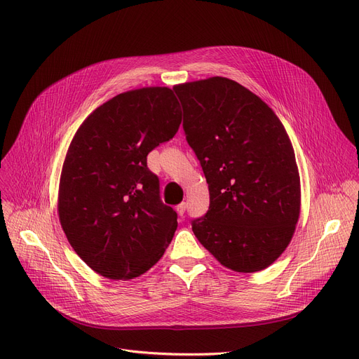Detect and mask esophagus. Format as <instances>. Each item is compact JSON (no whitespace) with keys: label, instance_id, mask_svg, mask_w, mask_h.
<instances>
[{"label":"esophagus","instance_id":"1","mask_svg":"<svg viewBox=\"0 0 359 359\" xmlns=\"http://www.w3.org/2000/svg\"><path fill=\"white\" fill-rule=\"evenodd\" d=\"M176 211H177V214H179L180 217H183V214H184V211H186V203L182 202L180 205H177V206H176Z\"/></svg>","mask_w":359,"mask_h":359}]
</instances>
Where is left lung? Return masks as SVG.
I'll return each instance as SVG.
<instances>
[{"mask_svg":"<svg viewBox=\"0 0 359 359\" xmlns=\"http://www.w3.org/2000/svg\"><path fill=\"white\" fill-rule=\"evenodd\" d=\"M183 129L210 189L192 221L202 246L236 272L266 269L284 253L299 217L294 148L275 111L241 84L211 77L175 86Z\"/></svg>","mask_w":359,"mask_h":359,"instance_id":"obj_1","label":"left lung"}]
</instances>
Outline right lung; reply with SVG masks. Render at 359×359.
<instances>
[{
	"mask_svg": "<svg viewBox=\"0 0 359 359\" xmlns=\"http://www.w3.org/2000/svg\"><path fill=\"white\" fill-rule=\"evenodd\" d=\"M173 90L121 93L81 123L62 165L58 214L62 230L87 265L109 279L145 273L164 255L177 214L160 199L147 156L179 130Z\"/></svg>",
	"mask_w": 359,
	"mask_h": 359,
	"instance_id": "1",
	"label": "right lung"
}]
</instances>
